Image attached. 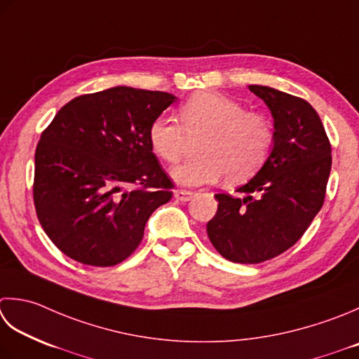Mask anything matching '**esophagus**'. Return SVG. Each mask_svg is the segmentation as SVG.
I'll return each instance as SVG.
<instances>
[{
  "instance_id": "1",
  "label": "esophagus",
  "mask_w": 359,
  "mask_h": 359,
  "mask_svg": "<svg viewBox=\"0 0 359 359\" xmlns=\"http://www.w3.org/2000/svg\"><path fill=\"white\" fill-rule=\"evenodd\" d=\"M193 196H194V193L188 191V189H175V191H174V198L177 201H182V202L191 201Z\"/></svg>"
}]
</instances>
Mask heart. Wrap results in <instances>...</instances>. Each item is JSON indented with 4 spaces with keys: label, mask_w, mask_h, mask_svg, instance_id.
Listing matches in <instances>:
<instances>
[{
    "label": "heart",
    "mask_w": 359,
    "mask_h": 359,
    "mask_svg": "<svg viewBox=\"0 0 359 359\" xmlns=\"http://www.w3.org/2000/svg\"><path fill=\"white\" fill-rule=\"evenodd\" d=\"M180 126L168 116H157L147 138L154 154L175 163L185 152L188 138H198V158L171 170L175 184L203 187L227 175L230 184L250 179L269 157L273 130L269 119L245 111L240 102L215 91H199L179 107Z\"/></svg>",
    "instance_id": "obj_1"
}]
</instances>
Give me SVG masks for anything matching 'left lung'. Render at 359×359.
<instances>
[{
  "label": "left lung",
  "instance_id": "obj_1",
  "mask_svg": "<svg viewBox=\"0 0 359 359\" xmlns=\"http://www.w3.org/2000/svg\"><path fill=\"white\" fill-rule=\"evenodd\" d=\"M273 118V143L264 165L238 196L216 194L207 224L210 241L233 263L255 264L296 244L324 205L332 146L320 118L297 96L249 86Z\"/></svg>",
  "mask_w": 359,
  "mask_h": 359
}]
</instances>
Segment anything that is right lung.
<instances>
[{
	"label": "right lung",
	"mask_w": 359,
	"mask_h": 359,
	"mask_svg": "<svg viewBox=\"0 0 359 359\" xmlns=\"http://www.w3.org/2000/svg\"><path fill=\"white\" fill-rule=\"evenodd\" d=\"M177 96L126 86L63 105L35 151L34 203L45 233L90 266L124 262L143 240L172 182L147 138Z\"/></svg>",
	"instance_id": "right-lung-1"
}]
</instances>
